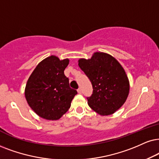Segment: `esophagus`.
I'll return each mask as SVG.
<instances>
[{
    "label": "esophagus",
    "instance_id": "1",
    "mask_svg": "<svg viewBox=\"0 0 159 159\" xmlns=\"http://www.w3.org/2000/svg\"><path fill=\"white\" fill-rule=\"evenodd\" d=\"M77 91H78V93H79V94H81V92H82V91H81V88H78Z\"/></svg>",
    "mask_w": 159,
    "mask_h": 159
}]
</instances>
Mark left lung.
<instances>
[{
    "mask_svg": "<svg viewBox=\"0 0 159 159\" xmlns=\"http://www.w3.org/2000/svg\"><path fill=\"white\" fill-rule=\"evenodd\" d=\"M78 65L91 81L93 92L88 104L102 116L110 115L123 105L129 93V81L121 65L109 54L96 52Z\"/></svg>",
    "mask_w": 159,
    "mask_h": 159,
    "instance_id": "8db88e82",
    "label": "left lung"
}]
</instances>
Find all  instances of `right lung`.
I'll use <instances>...</instances> for the list:
<instances>
[{
  "mask_svg": "<svg viewBox=\"0 0 159 159\" xmlns=\"http://www.w3.org/2000/svg\"><path fill=\"white\" fill-rule=\"evenodd\" d=\"M69 59L51 56L39 63L28 80L25 96L28 104L37 115L56 120L68 111L78 93L70 87L64 73Z\"/></svg>",
  "mask_w": 159,
  "mask_h": 159,
  "instance_id": "1",
  "label": "right lung"
}]
</instances>
